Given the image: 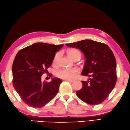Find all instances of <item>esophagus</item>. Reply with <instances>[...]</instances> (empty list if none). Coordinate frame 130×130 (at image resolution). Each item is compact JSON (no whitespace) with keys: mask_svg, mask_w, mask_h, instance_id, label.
<instances>
[{"mask_svg":"<svg viewBox=\"0 0 130 130\" xmlns=\"http://www.w3.org/2000/svg\"><path fill=\"white\" fill-rule=\"evenodd\" d=\"M66 81H68V82H74L75 81V80H68V79H66Z\"/></svg>","mask_w":130,"mask_h":130,"instance_id":"obj_1","label":"esophagus"}]
</instances>
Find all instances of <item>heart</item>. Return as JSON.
<instances>
[{
  "label": "heart",
  "instance_id": "obj_1",
  "mask_svg": "<svg viewBox=\"0 0 130 130\" xmlns=\"http://www.w3.org/2000/svg\"><path fill=\"white\" fill-rule=\"evenodd\" d=\"M68 55L70 56V57L72 58L73 60H79L81 57V53L77 49H70L68 52ZM60 57V53H57L55 55V57L53 58V64L56 65L57 63L58 60ZM79 73V70L77 69H62L59 70L56 73V76L58 78H60L62 79H73L75 77V76Z\"/></svg>",
  "mask_w": 130,
  "mask_h": 130
}]
</instances>
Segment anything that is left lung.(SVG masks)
<instances>
[{"label": "left lung", "instance_id": "obj_1", "mask_svg": "<svg viewBox=\"0 0 130 130\" xmlns=\"http://www.w3.org/2000/svg\"><path fill=\"white\" fill-rule=\"evenodd\" d=\"M84 53L86 60L81 74L91 77L82 81V88L76 91L78 97L90 105L100 104L107 97L116 84V59L107 45L91 40L66 44Z\"/></svg>", "mask_w": 130, "mask_h": 130}]
</instances>
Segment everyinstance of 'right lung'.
<instances>
[{"label":"right lung","instance_id":"add662e5","mask_svg":"<svg viewBox=\"0 0 130 130\" xmlns=\"http://www.w3.org/2000/svg\"><path fill=\"white\" fill-rule=\"evenodd\" d=\"M63 45L37 42L21 49L16 55L12 68L13 86L30 107H43L57 95L62 80L55 78L49 82H42L41 75Z\"/></svg>","mask_w":130,"mask_h":130}]
</instances>
